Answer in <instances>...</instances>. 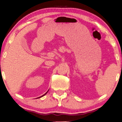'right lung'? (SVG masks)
I'll return each mask as SVG.
<instances>
[{"label":"right lung","mask_w":122,"mask_h":122,"mask_svg":"<svg viewBox=\"0 0 122 122\" xmlns=\"http://www.w3.org/2000/svg\"><path fill=\"white\" fill-rule=\"evenodd\" d=\"M48 91L47 92L45 93V94H44V95H42V96H41L40 97H39V98H41V97H43V96H44V95H45V94H47V93L48 92Z\"/></svg>","instance_id":"1"}]
</instances>
